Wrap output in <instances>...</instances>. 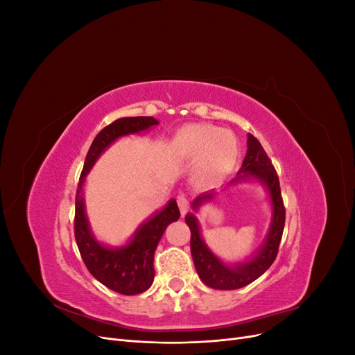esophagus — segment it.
<instances>
[{
  "label": "esophagus",
  "instance_id": "esophagus-1",
  "mask_svg": "<svg viewBox=\"0 0 355 355\" xmlns=\"http://www.w3.org/2000/svg\"><path fill=\"white\" fill-rule=\"evenodd\" d=\"M176 201H178V206H179L180 213L185 214V213L188 211V209H189V201H188V198H187L185 196H179Z\"/></svg>",
  "mask_w": 355,
  "mask_h": 355
}]
</instances>
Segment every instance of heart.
Masks as SVG:
<instances>
[{"label":"heart","instance_id":"obj_1","mask_svg":"<svg viewBox=\"0 0 355 355\" xmlns=\"http://www.w3.org/2000/svg\"><path fill=\"white\" fill-rule=\"evenodd\" d=\"M170 153L182 159H196L192 178L200 187L218 185L230 175L239 159L237 137L211 124H188L176 132Z\"/></svg>","mask_w":355,"mask_h":355}]
</instances>
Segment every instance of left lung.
<instances>
[{"label":"left lung","mask_w":355,"mask_h":355,"mask_svg":"<svg viewBox=\"0 0 355 355\" xmlns=\"http://www.w3.org/2000/svg\"><path fill=\"white\" fill-rule=\"evenodd\" d=\"M249 179L261 182L266 188L272 207L271 225L265 243L249 261L235 265H227L222 262L209 249L207 244L204 243L196 214L188 213L185 216V222L191 230V254L192 259H194L197 274L201 278V282L211 288L235 290L250 284L272 265L277 257L286 220V209L282 198L280 182H278L277 171L271 163V159L268 158L265 149L262 148L259 141L250 133L247 136V154L243 159L241 168L239 170L237 178L231 180L230 185ZM216 194L218 192L214 191L201 194L192 202V209L197 211L200 206H202V202L213 200Z\"/></svg>","instance_id":"left-lung-1"}]
</instances>
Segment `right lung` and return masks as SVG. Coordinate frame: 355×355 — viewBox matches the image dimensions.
<instances>
[{
    "instance_id": "add662e5",
    "label": "right lung",
    "mask_w": 355,
    "mask_h": 355,
    "mask_svg": "<svg viewBox=\"0 0 355 355\" xmlns=\"http://www.w3.org/2000/svg\"><path fill=\"white\" fill-rule=\"evenodd\" d=\"M157 124L158 121L153 116H125L106 125L94 137L85 157L75 196L73 231L83 261L96 280L121 295H139L151 287L155 275V249L166 228L179 219V207L176 200H170L163 210L157 211L136 230L125 245L108 247L99 243L92 234L89 219L85 216L83 185L96 159L118 137L145 132Z\"/></svg>"
}]
</instances>
